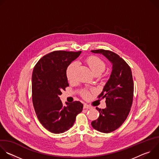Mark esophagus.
I'll use <instances>...</instances> for the list:
<instances>
[{
	"label": "esophagus",
	"mask_w": 159,
	"mask_h": 159,
	"mask_svg": "<svg viewBox=\"0 0 159 159\" xmlns=\"http://www.w3.org/2000/svg\"><path fill=\"white\" fill-rule=\"evenodd\" d=\"M83 107H84V109H92V108H93L92 106H89V105H87V104H84Z\"/></svg>",
	"instance_id": "1"
}]
</instances>
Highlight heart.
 Segmentation results:
<instances>
[{"instance_id":"heart-1","label":"heart","mask_w":159,"mask_h":159,"mask_svg":"<svg viewBox=\"0 0 159 159\" xmlns=\"http://www.w3.org/2000/svg\"><path fill=\"white\" fill-rule=\"evenodd\" d=\"M86 62L91 69L94 75L99 74H101L106 69L105 63L99 58L94 56L89 57L86 60ZM77 67V63L75 62L71 63L67 66L66 69V76L69 82H72L75 80V72ZM82 96L84 98H87L90 96V94L87 90H84L82 92Z\"/></svg>"}]
</instances>
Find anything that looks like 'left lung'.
Listing matches in <instances>:
<instances>
[{
    "label": "left lung",
    "instance_id": "1",
    "mask_svg": "<svg viewBox=\"0 0 159 159\" xmlns=\"http://www.w3.org/2000/svg\"><path fill=\"white\" fill-rule=\"evenodd\" d=\"M91 52L102 54L112 63L110 77L99 96L106 99V107H96L99 116L91 123L95 129L108 133L120 127L129 115L134 90L132 72L126 62L114 52L102 49Z\"/></svg>",
    "mask_w": 159,
    "mask_h": 159
}]
</instances>
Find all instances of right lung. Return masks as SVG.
Masks as SVG:
<instances>
[{"instance_id": "add662e5", "label": "right lung", "mask_w": 159, "mask_h": 159, "mask_svg": "<svg viewBox=\"0 0 159 159\" xmlns=\"http://www.w3.org/2000/svg\"><path fill=\"white\" fill-rule=\"evenodd\" d=\"M55 51L43 57L32 74V98L38 119L49 131L58 134L74 125L83 104L79 101L65 102L60 99L61 90L69 86L66 69L81 53Z\"/></svg>"}]
</instances>
